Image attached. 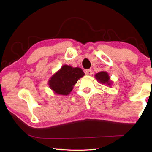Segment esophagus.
Returning <instances> with one entry per match:
<instances>
[{"label":"esophagus","instance_id":"1","mask_svg":"<svg viewBox=\"0 0 152 152\" xmlns=\"http://www.w3.org/2000/svg\"><path fill=\"white\" fill-rule=\"evenodd\" d=\"M85 73H86V75L90 76V75H91V74H92V71H91V70H86Z\"/></svg>","mask_w":152,"mask_h":152}]
</instances>
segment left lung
<instances>
[{
	"instance_id": "left-lung-1",
	"label": "left lung",
	"mask_w": 152,
	"mask_h": 152,
	"mask_svg": "<svg viewBox=\"0 0 152 152\" xmlns=\"http://www.w3.org/2000/svg\"><path fill=\"white\" fill-rule=\"evenodd\" d=\"M95 78L101 84H105L109 88H110L112 86L113 82L110 80L109 74L106 71H101V72L96 73L95 75Z\"/></svg>"
}]
</instances>
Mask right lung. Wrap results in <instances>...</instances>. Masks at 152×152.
<instances>
[{
    "label": "right lung",
    "mask_w": 152,
    "mask_h": 152,
    "mask_svg": "<svg viewBox=\"0 0 152 152\" xmlns=\"http://www.w3.org/2000/svg\"><path fill=\"white\" fill-rule=\"evenodd\" d=\"M85 75L82 69L64 65L53 74L48 80L50 88L54 93L60 95H69L78 80Z\"/></svg>",
    "instance_id": "1"
}]
</instances>
